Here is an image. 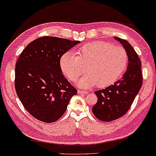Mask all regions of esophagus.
Listing matches in <instances>:
<instances>
[{
  "label": "esophagus",
  "instance_id": "obj_1",
  "mask_svg": "<svg viewBox=\"0 0 156 156\" xmlns=\"http://www.w3.org/2000/svg\"><path fill=\"white\" fill-rule=\"evenodd\" d=\"M77 93H78V94H86L87 93V92L83 91V90H78Z\"/></svg>",
  "mask_w": 156,
  "mask_h": 156
}]
</instances>
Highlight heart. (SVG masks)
<instances>
[{
  "label": "heart",
  "instance_id": "heart-1",
  "mask_svg": "<svg viewBox=\"0 0 156 156\" xmlns=\"http://www.w3.org/2000/svg\"><path fill=\"white\" fill-rule=\"evenodd\" d=\"M128 63L126 51L119 46L105 42H93L82 46L76 52L64 53L60 59V66L63 74L74 82L83 72L87 74L76 81L80 87H91L96 84L105 87L116 82L121 77Z\"/></svg>",
  "mask_w": 156,
  "mask_h": 156
}]
</instances>
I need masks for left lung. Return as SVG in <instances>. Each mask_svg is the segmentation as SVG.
<instances>
[{
	"label": "left lung",
	"instance_id": "8db88e82",
	"mask_svg": "<svg viewBox=\"0 0 156 156\" xmlns=\"http://www.w3.org/2000/svg\"><path fill=\"white\" fill-rule=\"evenodd\" d=\"M114 38L124 48L129 63L126 72L120 80L95 92L98 99L92 111L96 118L103 122H111L126 114L143 84L141 61L137 53L126 40Z\"/></svg>",
	"mask_w": 156,
	"mask_h": 156
}]
</instances>
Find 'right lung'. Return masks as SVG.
Segmentation results:
<instances>
[{
    "mask_svg": "<svg viewBox=\"0 0 156 156\" xmlns=\"http://www.w3.org/2000/svg\"><path fill=\"white\" fill-rule=\"evenodd\" d=\"M56 37L34 40L19 55L15 68V89L23 106L46 123L58 120L77 90L62 74L61 57L80 43Z\"/></svg>",
    "mask_w": 156,
    "mask_h": 156,
    "instance_id": "1",
    "label": "right lung"
}]
</instances>
